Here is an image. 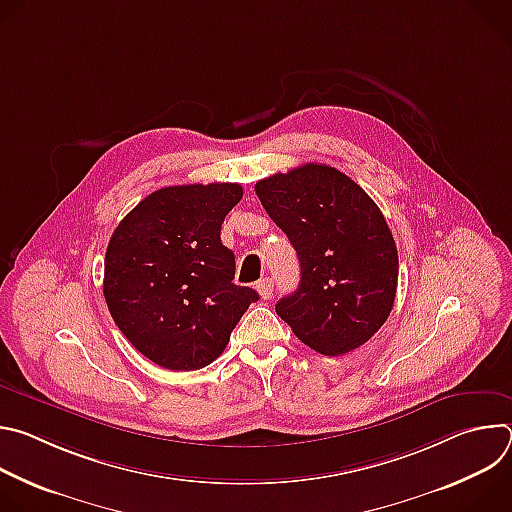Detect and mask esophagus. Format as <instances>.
<instances>
[{
	"instance_id": "obj_1",
	"label": "esophagus",
	"mask_w": 512,
	"mask_h": 512,
	"mask_svg": "<svg viewBox=\"0 0 512 512\" xmlns=\"http://www.w3.org/2000/svg\"><path fill=\"white\" fill-rule=\"evenodd\" d=\"M257 291H259V296L263 298V300H269L271 296H273V281L269 279V277H265V279H261V281H257Z\"/></svg>"
}]
</instances>
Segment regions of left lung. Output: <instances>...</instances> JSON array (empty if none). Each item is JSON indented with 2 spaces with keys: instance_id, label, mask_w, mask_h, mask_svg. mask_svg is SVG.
Returning <instances> with one entry per match:
<instances>
[{
  "instance_id": "8db88e82",
  "label": "left lung",
  "mask_w": 512,
  "mask_h": 512,
  "mask_svg": "<svg viewBox=\"0 0 512 512\" xmlns=\"http://www.w3.org/2000/svg\"><path fill=\"white\" fill-rule=\"evenodd\" d=\"M255 192L302 269L300 287L277 302V316L326 356L373 338L393 310L399 277L397 245L373 198L324 164L273 174Z\"/></svg>"
}]
</instances>
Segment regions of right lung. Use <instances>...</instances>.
Masks as SVG:
<instances>
[{"mask_svg": "<svg viewBox=\"0 0 512 512\" xmlns=\"http://www.w3.org/2000/svg\"><path fill=\"white\" fill-rule=\"evenodd\" d=\"M241 184L168 186L117 225L105 255L103 294L123 336L168 371H196L227 348L249 304L235 285V255L221 225Z\"/></svg>", "mask_w": 512, "mask_h": 512, "instance_id": "obj_1", "label": "right lung"}]
</instances>
